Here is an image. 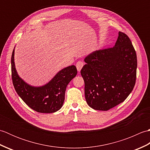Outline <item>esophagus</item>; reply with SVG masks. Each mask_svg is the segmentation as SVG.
I'll list each match as a JSON object with an SVG mask.
<instances>
[{"mask_svg":"<svg viewBox=\"0 0 150 150\" xmlns=\"http://www.w3.org/2000/svg\"><path fill=\"white\" fill-rule=\"evenodd\" d=\"M83 66H84V63L82 61H81V60L80 61H78L77 64H76V67H77V69L79 71H81Z\"/></svg>","mask_w":150,"mask_h":150,"instance_id":"esophagus-1","label":"esophagus"}]
</instances>
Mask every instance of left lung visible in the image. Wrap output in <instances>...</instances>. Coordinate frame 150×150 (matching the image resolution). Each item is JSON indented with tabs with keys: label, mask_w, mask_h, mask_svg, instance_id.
Masks as SVG:
<instances>
[{
	"label": "left lung",
	"mask_w": 150,
	"mask_h": 150,
	"mask_svg": "<svg viewBox=\"0 0 150 150\" xmlns=\"http://www.w3.org/2000/svg\"><path fill=\"white\" fill-rule=\"evenodd\" d=\"M81 71L85 98L95 110L107 111L125 100L136 81L137 60L129 38L119 32L113 47L96 50L84 59Z\"/></svg>",
	"instance_id": "1"
}]
</instances>
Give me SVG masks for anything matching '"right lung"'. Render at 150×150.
I'll return each instance as SVG.
<instances>
[{
    "instance_id": "right-lung-1",
    "label": "right lung",
    "mask_w": 150,
    "mask_h": 150,
    "mask_svg": "<svg viewBox=\"0 0 150 150\" xmlns=\"http://www.w3.org/2000/svg\"><path fill=\"white\" fill-rule=\"evenodd\" d=\"M15 47L11 60V77L18 96L28 106L37 112L51 113L59 110L65 99L67 86L77 75L76 66L71 65L63 68L46 84L33 86L25 82L18 74L14 61Z\"/></svg>"
}]
</instances>
